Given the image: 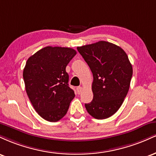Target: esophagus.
I'll list each match as a JSON object with an SVG mask.
<instances>
[{"label": "esophagus", "instance_id": "34e87169", "mask_svg": "<svg viewBox=\"0 0 156 156\" xmlns=\"http://www.w3.org/2000/svg\"><path fill=\"white\" fill-rule=\"evenodd\" d=\"M76 91H77V93H78V94H80L82 92V87H78L76 88Z\"/></svg>", "mask_w": 156, "mask_h": 156}]
</instances>
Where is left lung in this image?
<instances>
[{
    "mask_svg": "<svg viewBox=\"0 0 156 156\" xmlns=\"http://www.w3.org/2000/svg\"><path fill=\"white\" fill-rule=\"evenodd\" d=\"M93 75V100L85 107L98 119L117 112L129 90L133 68L126 53L119 46L100 42L78 47Z\"/></svg>",
    "mask_w": 156,
    "mask_h": 156,
    "instance_id": "left-lung-1",
    "label": "left lung"
}]
</instances>
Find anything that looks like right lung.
Returning a JSON list of instances; mask_svg holds the SVG:
<instances>
[{
    "label": "right lung",
    "instance_id": "add662e5",
    "mask_svg": "<svg viewBox=\"0 0 156 156\" xmlns=\"http://www.w3.org/2000/svg\"><path fill=\"white\" fill-rule=\"evenodd\" d=\"M76 55L73 48L48 46L27 60L23 74L26 93L36 112L45 120H60L75 98L66 67Z\"/></svg>",
    "mask_w": 156,
    "mask_h": 156
}]
</instances>
